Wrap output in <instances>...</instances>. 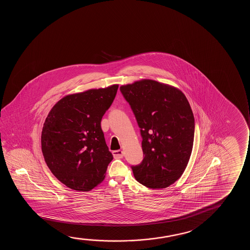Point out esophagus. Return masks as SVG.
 Here are the masks:
<instances>
[{"mask_svg":"<svg viewBox=\"0 0 250 250\" xmlns=\"http://www.w3.org/2000/svg\"><path fill=\"white\" fill-rule=\"evenodd\" d=\"M113 157L115 159H122L124 156L123 151L121 150H115L113 151Z\"/></svg>","mask_w":250,"mask_h":250,"instance_id":"1","label":"esophagus"}]
</instances>
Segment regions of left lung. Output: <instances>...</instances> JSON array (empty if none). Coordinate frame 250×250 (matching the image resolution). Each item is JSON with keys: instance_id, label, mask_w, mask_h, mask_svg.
Returning <instances> with one entry per match:
<instances>
[{"instance_id": "left-lung-1", "label": "left lung", "mask_w": 250, "mask_h": 250, "mask_svg": "<svg viewBox=\"0 0 250 250\" xmlns=\"http://www.w3.org/2000/svg\"><path fill=\"white\" fill-rule=\"evenodd\" d=\"M130 105L143 137L144 158L131 167L137 182L164 188L184 173L191 155L195 119L180 89L152 79L120 87Z\"/></svg>"}]
</instances>
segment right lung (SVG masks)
Instances as JSON below:
<instances>
[{
    "label": "right lung",
    "mask_w": 250,
    "mask_h": 250,
    "mask_svg": "<svg viewBox=\"0 0 250 250\" xmlns=\"http://www.w3.org/2000/svg\"><path fill=\"white\" fill-rule=\"evenodd\" d=\"M119 85L65 96L52 107L42 130V151L55 178L68 188L89 191L105 178L113 154L101 121Z\"/></svg>",
    "instance_id": "obj_1"
}]
</instances>
